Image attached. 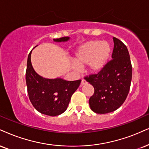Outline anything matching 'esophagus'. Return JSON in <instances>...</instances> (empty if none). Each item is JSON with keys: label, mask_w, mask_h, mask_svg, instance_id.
Returning <instances> with one entry per match:
<instances>
[{"label": "esophagus", "mask_w": 149, "mask_h": 149, "mask_svg": "<svg viewBox=\"0 0 149 149\" xmlns=\"http://www.w3.org/2000/svg\"><path fill=\"white\" fill-rule=\"evenodd\" d=\"M87 84V81H86L85 79H82L81 80V85L84 86V85H85V84Z\"/></svg>", "instance_id": "esophagus-1"}]
</instances>
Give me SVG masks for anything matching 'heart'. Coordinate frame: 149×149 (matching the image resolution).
<instances>
[{"mask_svg": "<svg viewBox=\"0 0 149 149\" xmlns=\"http://www.w3.org/2000/svg\"><path fill=\"white\" fill-rule=\"evenodd\" d=\"M111 54V47L106 41H88L79 46L74 54L72 68L79 71L80 67L88 64L92 72L100 71L107 63Z\"/></svg>", "mask_w": 149, "mask_h": 149, "instance_id": "heart-1", "label": "heart"}]
</instances>
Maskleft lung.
I'll list each match as a JSON object with an SVG mask.
<instances>
[{
    "label": "left lung",
    "mask_w": 149,
    "mask_h": 149,
    "mask_svg": "<svg viewBox=\"0 0 149 149\" xmlns=\"http://www.w3.org/2000/svg\"><path fill=\"white\" fill-rule=\"evenodd\" d=\"M113 41L112 60L98 74L86 77L95 89L89 100L90 107L98 114L111 113L120 107L131 87L132 65L128 49L118 38L113 37Z\"/></svg>",
    "instance_id": "obj_1"
}]
</instances>
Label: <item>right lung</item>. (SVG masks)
<instances>
[{"label":"right lung","instance_id":"1","mask_svg":"<svg viewBox=\"0 0 149 149\" xmlns=\"http://www.w3.org/2000/svg\"><path fill=\"white\" fill-rule=\"evenodd\" d=\"M68 36L54 39L66 42ZM31 53L27 57L25 79L29 98L36 111L49 116H56L65 111L71 97L81 84V80L66 81L61 78L46 79L38 74L33 68Z\"/></svg>","mask_w":149,"mask_h":149}]
</instances>
